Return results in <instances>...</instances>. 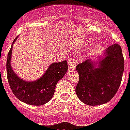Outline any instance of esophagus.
Here are the masks:
<instances>
[{
  "label": "esophagus",
  "mask_w": 130,
  "mask_h": 130,
  "mask_svg": "<svg viewBox=\"0 0 130 130\" xmlns=\"http://www.w3.org/2000/svg\"><path fill=\"white\" fill-rule=\"evenodd\" d=\"M68 70H69V71L74 70V68H75V64H76V61H75L74 58H71L70 59L68 60Z\"/></svg>",
  "instance_id": "34e87169"
}]
</instances>
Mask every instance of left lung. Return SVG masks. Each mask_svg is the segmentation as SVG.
I'll list each match as a JSON object with an SVG mask.
<instances>
[{"label":"left lung","mask_w":130,"mask_h":130,"mask_svg":"<svg viewBox=\"0 0 130 130\" xmlns=\"http://www.w3.org/2000/svg\"><path fill=\"white\" fill-rule=\"evenodd\" d=\"M95 62L89 59L76 67L79 79L76 93L81 101L96 106L108 103L118 91L124 68L121 46L114 44L105 50L104 57Z\"/></svg>","instance_id":"1"}]
</instances>
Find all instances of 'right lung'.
Returning <instances> with one entry per match:
<instances>
[{
  "instance_id": "right-lung-1",
  "label": "right lung",
  "mask_w": 130,
  "mask_h": 130,
  "mask_svg": "<svg viewBox=\"0 0 130 130\" xmlns=\"http://www.w3.org/2000/svg\"><path fill=\"white\" fill-rule=\"evenodd\" d=\"M14 39L13 44L17 39ZM8 54L6 73L12 93L20 101L28 105L40 106L51 99L58 81L62 78L68 70L67 61L53 63L46 72L39 79L27 82L22 79L13 72L11 67L12 45Z\"/></svg>"
}]
</instances>
